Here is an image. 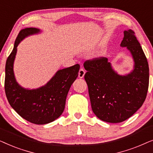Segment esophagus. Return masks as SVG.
<instances>
[{"label":"esophagus","instance_id":"1","mask_svg":"<svg viewBox=\"0 0 153 153\" xmlns=\"http://www.w3.org/2000/svg\"><path fill=\"white\" fill-rule=\"evenodd\" d=\"M85 73V70H83V69H80V70H79V78L82 79L83 77L84 76Z\"/></svg>","mask_w":153,"mask_h":153}]
</instances>
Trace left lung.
Masks as SVG:
<instances>
[{"mask_svg":"<svg viewBox=\"0 0 153 153\" xmlns=\"http://www.w3.org/2000/svg\"><path fill=\"white\" fill-rule=\"evenodd\" d=\"M120 47H126L134 61L127 74H118L106 58L83 64L92 110L100 120L111 123L125 121L141 108L149 84L147 58L134 31H124Z\"/></svg>","mask_w":153,"mask_h":153,"instance_id":"obj_1","label":"left lung"}]
</instances>
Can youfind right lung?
Returning <instances> with one entry per match:
<instances>
[{"label":"right lung","instance_id":"add662e5","mask_svg":"<svg viewBox=\"0 0 153 153\" xmlns=\"http://www.w3.org/2000/svg\"><path fill=\"white\" fill-rule=\"evenodd\" d=\"M41 33L36 28L21 30L5 65V91L10 106L21 117L36 125L47 124L61 116L67 95L80 69V65L76 64L58 70L46 84L37 88L22 87L16 81L14 72L17 47L26 37Z\"/></svg>","mask_w":153,"mask_h":153}]
</instances>
